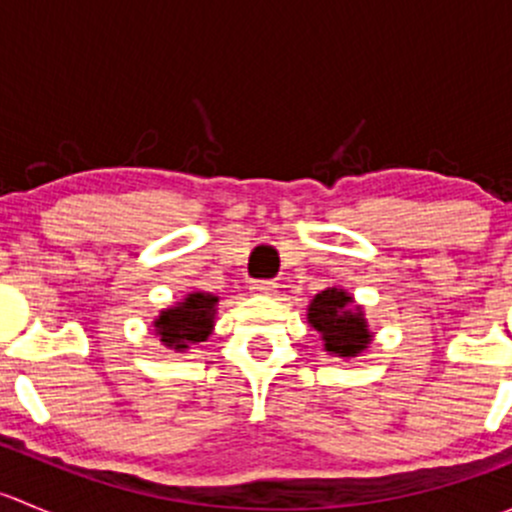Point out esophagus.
Listing matches in <instances>:
<instances>
[{"label":"esophagus","mask_w":512,"mask_h":512,"mask_svg":"<svg viewBox=\"0 0 512 512\" xmlns=\"http://www.w3.org/2000/svg\"><path fill=\"white\" fill-rule=\"evenodd\" d=\"M250 289L255 294H275L277 292V282H272V280H255L250 285Z\"/></svg>","instance_id":"1"}]
</instances>
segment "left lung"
Segmentation results:
<instances>
[{
  "label": "left lung",
  "instance_id": "1",
  "mask_svg": "<svg viewBox=\"0 0 512 512\" xmlns=\"http://www.w3.org/2000/svg\"><path fill=\"white\" fill-rule=\"evenodd\" d=\"M354 297L339 287H327L309 302L307 322L322 334L324 349L337 356H356L371 344L369 324Z\"/></svg>",
  "mask_w": 512,
  "mask_h": 512
}]
</instances>
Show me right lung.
I'll return each instance as SVG.
<instances>
[{"label":"right lung","instance_id":"obj_1","mask_svg":"<svg viewBox=\"0 0 512 512\" xmlns=\"http://www.w3.org/2000/svg\"><path fill=\"white\" fill-rule=\"evenodd\" d=\"M218 297L208 292H190L183 302L160 312L153 322L160 342L175 352H185L190 344L205 342L213 334Z\"/></svg>","mask_w":512,"mask_h":512}]
</instances>
